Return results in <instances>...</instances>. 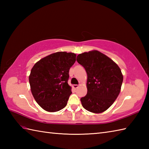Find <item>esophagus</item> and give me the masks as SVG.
I'll use <instances>...</instances> for the list:
<instances>
[{
	"mask_svg": "<svg viewBox=\"0 0 149 149\" xmlns=\"http://www.w3.org/2000/svg\"><path fill=\"white\" fill-rule=\"evenodd\" d=\"M78 87H79L78 84H74V85H73V88H75V89H77Z\"/></svg>",
	"mask_w": 149,
	"mask_h": 149,
	"instance_id": "34e87169",
	"label": "esophagus"
}]
</instances>
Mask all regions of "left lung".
Here are the masks:
<instances>
[{
    "instance_id": "1",
    "label": "left lung",
    "mask_w": 149,
    "mask_h": 149,
    "mask_svg": "<svg viewBox=\"0 0 149 149\" xmlns=\"http://www.w3.org/2000/svg\"><path fill=\"white\" fill-rule=\"evenodd\" d=\"M77 61L87 73V94L81 99L88 111L100 113L112 105L120 92L123 75L119 66L98 50L79 54Z\"/></svg>"
}]
</instances>
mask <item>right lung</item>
Returning <instances> with one entry per match:
<instances>
[{
    "instance_id": "right-lung-1",
    "label": "right lung",
    "mask_w": 149,
    "mask_h": 149,
    "mask_svg": "<svg viewBox=\"0 0 149 149\" xmlns=\"http://www.w3.org/2000/svg\"><path fill=\"white\" fill-rule=\"evenodd\" d=\"M75 60L74 53L58 52L41 59L31 69L29 77L31 92L44 110L56 112L66 106L72 94L68 84L69 70Z\"/></svg>"
}]
</instances>
